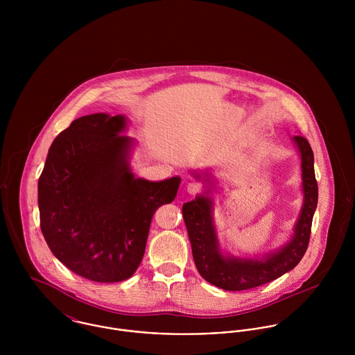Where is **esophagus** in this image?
Masks as SVG:
<instances>
[{"label":"esophagus","instance_id":"obj_1","mask_svg":"<svg viewBox=\"0 0 355 355\" xmlns=\"http://www.w3.org/2000/svg\"><path fill=\"white\" fill-rule=\"evenodd\" d=\"M202 191V186L200 183H196V182H191L187 184V193L191 194V196H196V194H200Z\"/></svg>","mask_w":355,"mask_h":355}]
</instances>
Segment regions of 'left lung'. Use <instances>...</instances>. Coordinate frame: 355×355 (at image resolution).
Returning a JSON list of instances; mask_svg holds the SVG:
<instances>
[{"label":"left lung","mask_w":355,"mask_h":355,"mask_svg":"<svg viewBox=\"0 0 355 355\" xmlns=\"http://www.w3.org/2000/svg\"><path fill=\"white\" fill-rule=\"evenodd\" d=\"M294 142L301 154L304 206L288 243L276 253L258 258L225 257L220 252L213 221V202L198 196L183 205V218L191 242L193 257L200 275L210 284L227 290L242 291L269 283L294 269L302 259L310 239L313 216L317 207L318 186L314 175V155L307 139L295 135ZM200 179V175H196Z\"/></svg>","instance_id":"obj_1"}]
</instances>
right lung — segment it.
<instances>
[{
  "label": "right lung",
  "mask_w": 355,
  "mask_h": 355,
  "mask_svg": "<svg viewBox=\"0 0 355 355\" xmlns=\"http://www.w3.org/2000/svg\"><path fill=\"white\" fill-rule=\"evenodd\" d=\"M123 114L79 117L53 141L38 180L41 230L54 257L98 283L134 275L146 248L154 211L180 184L135 178L128 157L134 139L121 135Z\"/></svg>",
  "instance_id": "add662e5"
}]
</instances>
